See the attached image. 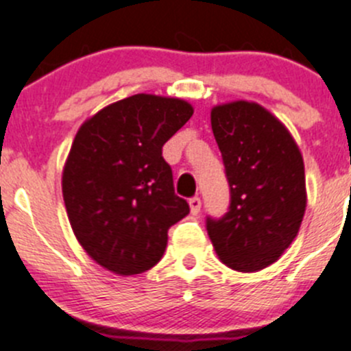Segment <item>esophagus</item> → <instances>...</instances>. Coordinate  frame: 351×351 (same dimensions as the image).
I'll use <instances>...</instances> for the list:
<instances>
[{"label":"esophagus","instance_id":"34e87169","mask_svg":"<svg viewBox=\"0 0 351 351\" xmlns=\"http://www.w3.org/2000/svg\"><path fill=\"white\" fill-rule=\"evenodd\" d=\"M189 205H190V210H192V214H198V212H200V207H202L200 197H192V198H190Z\"/></svg>","mask_w":351,"mask_h":351}]
</instances>
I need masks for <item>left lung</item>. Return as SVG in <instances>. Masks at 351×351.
<instances>
[{
    "mask_svg": "<svg viewBox=\"0 0 351 351\" xmlns=\"http://www.w3.org/2000/svg\"><path fill=\"white\" fill-rule=\"evenodd\" d=\"M212 130L229 183L228 212L205 228L222 263L256 271L282 256L306 210L304 161L284 123L256 104L215 107Z\"/></svg>",
    "mask_w": 351,
    "mask_h": 351,
    "instance_id": "1",
    "label": "left lung"
}]
</instances>
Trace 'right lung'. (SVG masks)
Wrapping results in <instances>:
<instances>
[{"label": "right lung", "instance_id": "1", "mask_svg": "<svg viewBox=\"0 0 351 351\" xmlns=\"http://www.w3.org/2000/svg\"><path fill=\"white\" fill-rule=\"evenodd\" d=\"M178 98L134 95L81 125L62 173V195L77 241L119 275L153 268L168 229L190 212L173 186L162 146L192 117Z\"/></svg>", "mask_w": 351, "mask_h": 351}]
</instances>
